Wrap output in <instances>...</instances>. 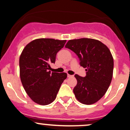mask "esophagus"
I'll list each match as a JSON object with an SVG mask.
<instances>
[{
  "label": "esophagus",
  "instance_id": "obj_1",
  "mask_svg": "<svg viewBox=\"0 0 130 130\" xmlns=\"http://www.w3.org/2000/svg\"><path fill=\"white\" fill-rule=\"evenodd\" d=\"M67 76H68V77H73V75H70V74H67Z\"/></svg>",
  "mask_w": 130,
  "mask_h": 130
}]
</instances>
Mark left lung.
<instances>
[{
  "label": "left lung",
  "instance_id": "left-lung-1",
  "mask_svg": "<svg viewBox=\"0 0 130 130\" xmlns=\"http://www.w3.org/2000/svg\"><path fill=\"white\" fill-rule=\"evenodd\" d=\"M77 55L80 66L86 68V76L75 74L77 84L73 89L81 103L92 104L108 90L113 75L114 60L111 51L99 40L92 38L70 40L65 45Z\"/></svg>",
  "mask_w": 130,
  "mask_h": 130
}]
</instances>
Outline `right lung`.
<instances>
[{
  "mask_svg": "<svg viewBox=\"0 0 130 130\" xmlns=\"http://www.w3.org/2000/svg\"><path fill=\"white\" fill-rule=\"evenodd\" d=\"M66 41L53 38L34 40L27 44L21 54V80L27 94L37 104L47 105L53 102L67 78L66 73H51L48 70Z\"/></svg>",
  "mask_w": 130,
  "mask_h": 130,
  "instance_id": "1",
  "label": "right lung"
}]
</instances>
